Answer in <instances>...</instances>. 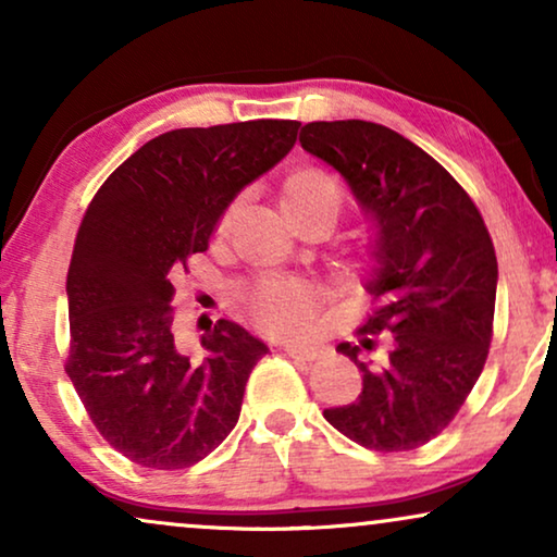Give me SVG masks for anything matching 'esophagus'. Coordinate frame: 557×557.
<instances>
[{
	"label": "esophagus",
	"mask_w": 557,
	"mask_h": 557,
	"mask_svg": "<svg viewBox=\"0 0 557 557\" xmlns=\"http://www.w3.org/2000/svg\"><path fill=\"white\" fill-rule=\"evenodd\" d=\"M276 347L284 349L288 357H296V360H311L317 355V347L304 345V342H276Z\"/></svg>",
	"instance_id": "1"
}]
</instances>
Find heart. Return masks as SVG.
Instances as JSON below:
<instances>
[{"mask_svg":"<svg viewBox=\"0 0 557 557\" xmlns=\"http://www.w3.org/2000/svg\"><path fill=\"white\" fill-rule=\"evenodd\" d=\"M286 215L304 210H324L332 218L339 215L345 205V185L332 170L319 164H304L288 172L281 193ZM238 202L225 210L223 225L233 218ZM248 314L253 322L273 334H288L301 330L317 314V294L307 281L299 278H263L243 294Z\"/></svg>","mask_w":557,"mask_h":557,"instance_id":"1","label":"heart"}]
</instances>
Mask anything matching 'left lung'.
Returning a JSON list of instances; mask_svg holds the SVG:
<instances>
[{
    "label": "left lung",
    "mask_w": 557,
    "mask_h": 557,
    "mask_svg": "<svg viewBox=\"0 0 557 557\" xmlns=\"http://www.w3.org/2000/svg\"><path fill=\"white\" fill-rule=\"evenodd\" d=\"M301 147L332 164L375 220L372 311L342 342L362 372L324 418L355 444L413 451L454 421L492 345L497 256L482 212L431 154L372 121H311ZM376 355L359 360V352Z\"/></svg>",
    "instance_id": "8db88e82"
}]
</instances>
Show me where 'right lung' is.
<instances>
[{"label":"right lung","instance_id":"add662e5","mask_svg":"<svg viewBox=\"0 0 557 557\" xmlns=\"http://www.w3.org/2000/svg\"><path fill=\"white\" fill-rule=\"evenodd\" d=\"M299 126L174 128L116 166L81 220L65 286V372L96 431L139 467H193L238 423L269 347L218 319L202 355H187L174 337L172 281L208 250L233 197L292 151Z\"/></svg>","mask_w":557,"mask_h":557}]
</instances>
